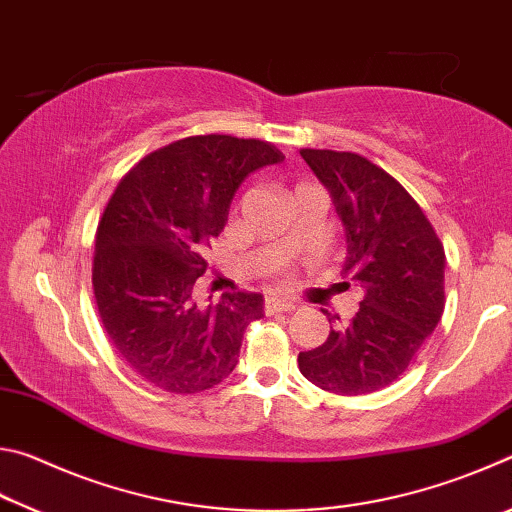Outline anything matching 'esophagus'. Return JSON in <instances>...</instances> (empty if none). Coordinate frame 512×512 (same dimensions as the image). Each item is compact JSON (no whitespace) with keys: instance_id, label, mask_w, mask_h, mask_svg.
Instances as JSON below:
<instances>
[{"instance_id":"obj_1","label":"esophagus","mask_w":512,"mask_h":512,"mask_svg":"<svg viewBox=\"0 0 512 512\" xmlns=\"http://www.w3.org/2000/svg\"><path fill=\"white\" fill-rule=\"evenodd\" d=\"M298 305L293 300L287 298H266L264 302V311L266 314H277V311H293Z\"/></svg>"}]
</instances>
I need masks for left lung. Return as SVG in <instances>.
<instances>
[{
	"label": "left lung",
	"instance_id": "left-lung-1",
	"mask_svg": "<svg viewBox=\"0 0 512 512\" xmlns=\"http://www.w3.org/2000/svg\"><path fill=\"white\" fill-rule=\"evenodd\" d=\"M345 228L343 275L361 291L357 314L334 323L327 341L298 354L311 384L366 395L402 375L445 309V248L413 196L368 158L302 149Z\"/></svg>",
	"mask_w": 512,
	"mask_h": 512
}]
</instances>
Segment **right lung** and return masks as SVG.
I'll list each match as a JSON object with an SVG mask.
<instances>
[{
  "label": "right lung",
  "instance_id": "obj_1",
  "mask_svg": "<svg viewBox=\"0 0 512 512\" xmlns=\"http://www.w3.org/2000/svg\"><path fill=\"white\" fill-rule=\"evenodd\" d=\"M282 160L262 140L194 135L119 180L94 237L92 287L112 348L137 377L192 395L235 370L246 327L264 316L262 293H223L201 307L196 280L239 185Z\"/></svg>",
  "mask_w": 512,
  "mask_h": 512
}]
</instances>
